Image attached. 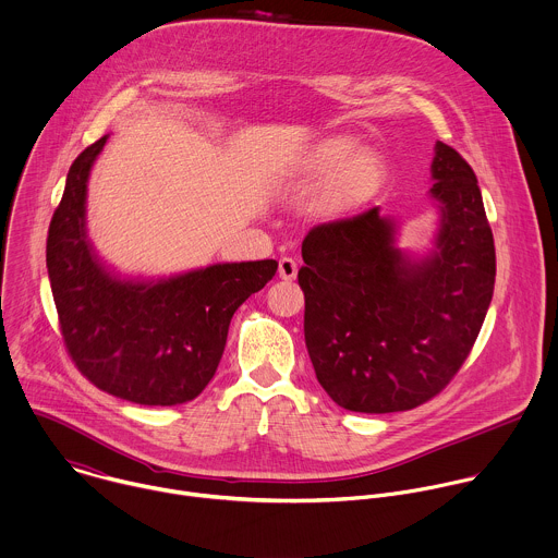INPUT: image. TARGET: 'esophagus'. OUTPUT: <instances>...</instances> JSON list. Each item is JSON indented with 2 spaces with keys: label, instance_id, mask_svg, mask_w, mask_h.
Wrapping results in <instances>:
<instances>
[{
  "label": "esophagus",
  "instance_id": "esophagus-1",
  "mask_svg": "<svg viewBox=\"0 0 558 558\" xmlns=\"http://www.w3.org/2000/svg\"><path fill=\"white\" fill-rule=\"evenodd\" d=\"M278 276L282 280H293L298 276V263L293 258H280L278 263Z\"/></svg>",
  "mask_w": 558,
  "mask_h": 558
}]
</instances>
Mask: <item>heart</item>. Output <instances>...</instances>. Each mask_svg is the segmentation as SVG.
<instances>
[{"label":"heart","mask_w":558,"mask_h":558,"mask_svg":"<svg viewBox=\"0 0 558 558\" xmlns=\"http://www.w3.org/2000/svg\"><path fill=\"white\" fill-rule=\"evenodd\" d=\"M302 183H317L311 210L317 217L337 219L352 215L373 202L388 179V163L381 153L361 148L352 135H328L313 142L293 163Z\"/></svg>","instance_id":"obj_1"}]
</instances>
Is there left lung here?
<instances>
[{
	"label": "left lung",
	"mask_w": 558,
	"mask_h": 558,
	"mask_svg": "<svg viewBox=\"0 0 558 558\" xmlns=\"http://www.w3.org/2000/svg\"><path fill=\"white\" fill-rule=\"evenodd\" d=\"M432 247H399L373 208L302 243L304 339L315 377L343 410L390 414L436 397L469 356L495 287V245L473 168L436 142Z\"/></svg>",
	"instance_id": "8db88e82"
}]
</instances>
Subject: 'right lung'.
I'll list each match as a JSON object with an SVG mask.
<instances>
[{
	"instance_id": "1",
	"label": "right lung",
	"mask_w": 558,
	"mask_h": 558,
	"mask_svg": "<svg viewBox=\"0 0 558 558\" xmlns=\"http://www.w3.org/2000/svg\"><path fill=\"white\" fill-rule=\"evenodd\" d=\"M107 140L74 159L48 232L63 339L102 392L137 405H179L210 384L232 315L276 276L278 263H217L159 278L118 274L87 234V181Z\"/></svg>"
}]
</instances>
